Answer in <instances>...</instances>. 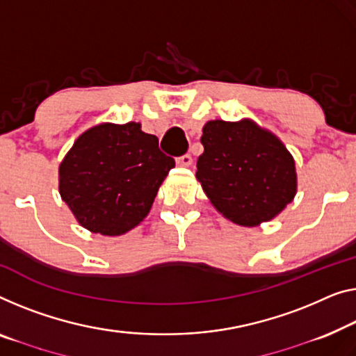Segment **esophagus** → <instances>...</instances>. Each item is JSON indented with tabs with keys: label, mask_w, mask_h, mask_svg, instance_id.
Segmentation results:
<instances>
[{
	"label": "esophagus",
	"mask_w": 356,
	"mask_h": 356,
	"mask_svg": "<svg viewBox=\"0 0 356 356\" xmlns=\"http://www.w3.org/2000/svg\"><path fill=\"white\" fill-rule=\"evenodd\" d=\"M177 164L179 166H190V164H192V161H193V158H192V155H182V156H179L177 158Z\"/></svg>",
	"instance_id": "obj_1"
}]
</instances>
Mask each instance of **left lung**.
Returning a JSON list of instances; mask_svg holds the SVG:
<instances>
[{
  "label": "left lung",
  "mask_w": 356,
  "mask_h": 356,
  "mask_svg": "<svg viewBox=\"0 0 356 356\" xmlns=\"http://www.w3.org/2000/svg\"><path fill=\"white\" fill-rule=\"evenodd\" d=\"M196 179L214 208L233 224L272 220L294 200V158L277 136L251 120L208 121Z\"/></svg>",
  "instance_id": "obj_1"
}]
</instances>
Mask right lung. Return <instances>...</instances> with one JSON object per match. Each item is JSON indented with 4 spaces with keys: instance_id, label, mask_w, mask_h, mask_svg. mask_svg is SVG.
I'll return each instance as SVG.
<instances>
[{
    "instance_id": "obj_1",
    "label": "right lung",
    "mask_w": 356,
    "mask_h": 356,
    "mask_svg": "<svg viewBox=\"0 0 356 356\" xmlns=\"http://www.w3.org/2000/svg\"><path fill=\"white\" fill-rule=\"evenodd\" d=\"M174 166L139 123H102L83 132L63 158L59 192L79 225L118 236L145 219Z\"/></svg>"
}]
</instances>
